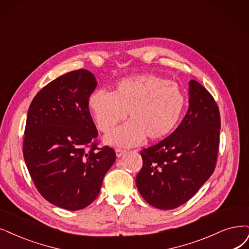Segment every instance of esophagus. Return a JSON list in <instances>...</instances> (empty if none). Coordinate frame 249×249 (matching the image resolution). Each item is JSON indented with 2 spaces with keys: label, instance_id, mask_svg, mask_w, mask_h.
Wrapping results in <instances>:
<instances>
[{
  "label": "esophagus",
  "instance_id": "1",
  "mask_svg": "<svg viewBox=\"0 0 249 249\" xmlns=\"http://www.w3.org/2000/svg\"><path fill=\"white\" fill-rule=\"evenodd\" d=\"M125 153H126V151H125V150H122V149H116V156H117L118 158L122 157V156H123Z\"/></svg>",
  "mask_w": 249,
  "mask_h": 249
}]
</instances>
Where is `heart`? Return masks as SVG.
Returning <instances> with one entry per match:
<instances>
[{"label":"heart","mask_w":249,"mask_h":249,"mask_svg":"<svg viewBox=\"0 0 249 249\" xmlns=\"http://www.w3.org/2000/svg\"><path fill=\"white\" fill-rule=\"evenodd\" d=\"M187 104L177 83L155 75H137L120 80L113 92L94 91L88 105L98 129L107 133L129 116L130 122L107 137L120 146L140 144L145 137L159 141L167 136L180 120Z\"/></svg>","instance_id":"heart-1"}]
</instances>
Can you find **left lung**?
Instances as JSON below:
<instances>
[{
	"label": "left lung",
	"mask_w": 249,
	"mask_h": 249,
	"mask_svg": "<svg viewBox=\"0 0 249 249\" xmlns=\"http://www.w3.org/2000/svg\"><path fill=\"white\" fill-rule=\"evenodd\" d=\"M189 108L166 139L143 149L136 187L148 203L173 209L186 203L213 173L220 117L213 95L195 80L189 83Z\"/></svg>",
	"instance_id": "8db88e82"
}]
</instances>
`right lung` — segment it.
<instances>
[{"instance_id":"right-lung-1","label":"right lung","mask_w":249,"mask_h":249,"mask_svg":"<svg viewBox=\"0 0 249 249\" xmlns=\"http://www.w3.org/2000/svg\"><path fill=\"white\" fill-rule=\"evenodd\" d=\"M97 82L87 70L64 73L34 97L26 117L23 157L40 194L68 210L87 207L99 194L116 160L114 149H98L89 112Z\"/></svg>"}]
</instances>
